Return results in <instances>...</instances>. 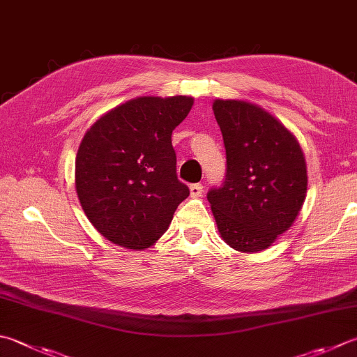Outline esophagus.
Segmentation results:
<instances>
[{
    "label": "esophagus",
    "mask_w": 357,
    "mask_h": 357,
    "mask_svg": "<svg viewBox=\"0 0 357 357\" xmlns=\"http://www.w3.org/2000/svg\"><path fill=\"white\" fill-rule=\"evenodd\" d=\"M190 192H191V197H200L202 192H204V186L200 183L190 185Z\"/></svg>",
    "instance_id": "esophagus-1"
}]
</instances>
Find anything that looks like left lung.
I'll return each instance as SVG.
<instances>
[{
	"label": "left lung",
	"instance_id": "8db88e82",
	"mask_svg": "<svg viewBox=\"0 0 357 357\" xmlns=\"http://www.w3.org/2000/svg\"><path fill=\"white\" fill-rule=\"evenodd\" d=\"M213 112L225 144L227 176L206 197L220 238L242 253L266 250L303 206V151L294 133L257 104L216 99Z\"/></svg>",
	"mask_w": 357,
	"mask_h": 357
}]
</instances>
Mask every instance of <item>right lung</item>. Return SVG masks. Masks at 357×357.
<instances>
[{
	"mask_svg": "<svg viewBox=\"0 0 357 357\" xmlns=\"http://www.w3.org/2000/svg\"><path fill=\"white\" fill-rule=\"evenodd\" d=\"M191 96H141L100 116L76 155V192L93 227L113 244L143 250L163 236L190 190L177 178L172 130Z\"/></svg>",
	"mask_w": 357,
	"mask_h": 357,
	"instance_id": "1",
	"label": "right lung"
}]
</instances>
